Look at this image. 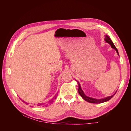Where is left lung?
Wrapping results in <instances>:
<instances>
[{
    "label": "left lung",
    "instance_id": "1",
    "mask_svg": "<svg viewBox=\"0 0 131 131\" xmlns=\"http://www.w3.org/2000/svg\"><path fill=\"white\" fill-rule=\"evenodd\" d=\"M104 40H105V41L106 42L109 43V44L111 46V47H112L113 49H114V50H115V51H116L117 54L118 55V56H119V54H118V51H117V49H116V47H115V46L114 45L113 41H112V40H111V39L109 38V37L108 36V35H105ZM76 81H77L78 84V88H78V92H79V93L80 94V95L81 96V97L83 99H84L85 101L88 102L89 103H97V104H98V103H104V102H107V101H109L110 99L112 98L114 96L115 94L116 93V92H115L114 94H113L112 96H110L105 97L104 98H102V99H96V98H93L90 97H88V96H87L86 95H85V94L84 92V91H83L81 89L80 83H79L77 80H76Z\"/></svg>",
    "mask_w": 131,
    "mask_h": 131
}]
</instances>
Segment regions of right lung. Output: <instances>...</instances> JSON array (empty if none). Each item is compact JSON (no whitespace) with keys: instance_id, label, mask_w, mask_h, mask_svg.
<instances>
[{"instance_id":"add662e5","label":"right lung","mask_w":131,"mask_h":131,"mask_svg":"<svg viewBox=\"0 0 131 131\" xmlns=\"http://www.w3.org/2000/svg\"><path fill=\"white\" fill-rule=\"evenodd\" d=\"M24 102V101H23ZM49 103V102H48ZM51 103V102H50ZM47 103H39V104H38V106H47Z\"/></svg>"}]
</instances>
